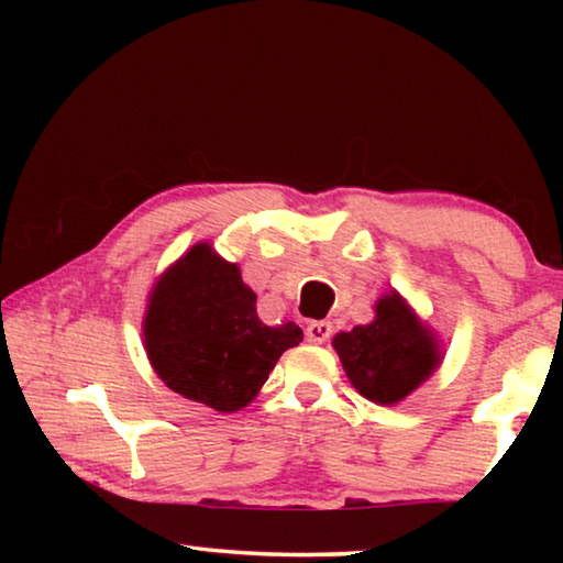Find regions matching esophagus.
I'll use <instances>...</instances> for the list:
<instances>
[{
    "instance_id": "obj_1",
    "label": "esophagus",
    "mask_w": 563,
    "mask_h": 563,
    "mask_svg": "<svg viewBox=\"0 0 563 563\" xmlns=\"http://www.w3.org/2000/svg\"><path fill=\"white\" fill-rule=\"evenodd\" d=\"M330 335L332 325L328 320H312L308 322V328H305V338H308V342H316V345H322Z\"/></svg>"
}]
</instances>
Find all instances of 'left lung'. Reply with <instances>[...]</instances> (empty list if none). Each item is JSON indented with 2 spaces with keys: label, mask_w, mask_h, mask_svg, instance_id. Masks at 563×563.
Masks as SVG:
<instances>
[{
  "label": "left lung",
  "mask_w": 563,
  "mask_h": 563,
  "mask_svg": "<svg viewBox=\"0 0 563 563\" xmlns=\"http://www.w3.org/2000/svg\"><path fill=\"white\" fill-rule=\"evenodd\" d=\"M375 310L369 325L340 332L332 345L362 397L395 405L434 373L440 350L397 292L385 295Z\"/></svg>",
  "instance_id": "left-lung-1"
}]
</instances>
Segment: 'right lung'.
Instances as JSON below:
<instances>
[{"label": "right lung", "instance_id": "right-lung-1", "mask_svg": "<svg viewBox=\"0 0 563 563\" xmlns=\"http://www.w3.org/2000/svg\"><path fill=\"white\" fill-rule=\"evenodd\" d=\"M144 335L166 387L218 412L251 402L283 352L302 342L295 322L263 325L238 265L206 243L190 247L156 283Z\"/></svg>", "mask_w": 563, "mask_h": 563}]
</instances>
